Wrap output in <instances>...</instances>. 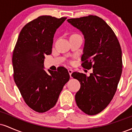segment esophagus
<instances>
[{
    "mask_svg": "<svg viewBox=\"0 0 132 132\" xmlns=\"http://www.w3.org/2000/svg\"><path fill=\"white\" fill-rule=\"evenodd\" d=\"M72 72H73V71H72V69H68V72H69V75H70L71 78V75H72Z\"/></svg>",
    "mask_w": 132,
    "mask_h": 132,
    "instance_id": "obj_1",
    "label": "esophagus"
}]
</instances>
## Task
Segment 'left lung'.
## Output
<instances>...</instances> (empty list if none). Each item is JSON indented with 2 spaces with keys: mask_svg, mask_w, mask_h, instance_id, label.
<instances>
[{
  "mask_svg": "<svg viewBox=\"0 0 132 132\" xmlns=\"http://www.w3.org/2000/svg\"><path fill=\"white\" fill-rule=\"evenodd\" d=\"M67 21L84 37L82 65L93 69L89 76L78 72L71 75L81 84L76 102L82 111L94 116L102 111L116 94L122 72V50L115 33L99 16L89 15Z\"/></svg>",
  "mask_w": 132,
  "mask_h": 132,
  "instance_id": "left-lung-1",
  "label": "left lung"
}]
</instances>
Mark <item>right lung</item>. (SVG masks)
<instances>
[{
	"mask_svg": "<svg viewBox=\"0 0 132 132\" xmlns=\"http://www.w3.org/2000/svg\"><path fill=\"white\" fill-rule=\"evenodd\" d=\"M66 17L40 16L26 24L13 50V79L23 99L31 109L48 111L56 104L60 92L69 81L64 67L48 74L43 69L45 55L51 54L54 35Z\"/></svg>",
	"mask_w": 132,
	"mask_h": 132,
	"instance_id": "right-lung-1",
	"label": "right lung"
}]
</instances>
